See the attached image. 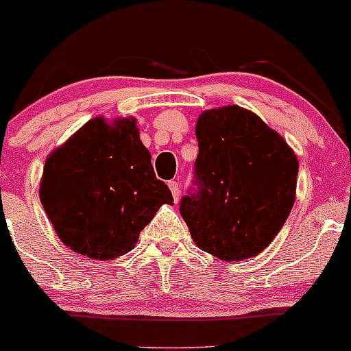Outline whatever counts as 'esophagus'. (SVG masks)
<instances>
[{
    "label": "esophagus",
    "mask_w": 351,
    "mask_h": 351,
    "mask_svg": "<svg viewBox=\"0 0 351 351\" xmlns=\"http://www.w3.org/2000/svg\"><path fill=\"white\" fill-rule=\"evenodd\" d=\"M168 186H169V190H171V195H173V198H175V202H178V198H180V183L173 180V182L168 183Z\"/></svg>",
    "instance_id": "esophagus-1"
}]
</instances>
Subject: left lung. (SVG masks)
<instances>
[{"mask_svg":"<svg viewBox=\"0 0 351 351\" xmlns=\"http://www.w3.org/2000/svg\"><path fill=\"white\" fill-rule=\"evenodd\" d=\"M193 186L180 213L195 243L225 261L256 256L295 203L298 160L252 111L232 105L202 113Z\"/></svg>","mask_w":351,"mask_h":351,"instance_id":"8db88e82","label":"left lung"}]
</instances>
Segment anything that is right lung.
I'll return each mask as SVG.
<instances>
[{
	"instance_id": "right-lung-1",
	"label": "right lung",
	"mask_w": 351,
	"mask_h": 351,
	"mask_svg": "<svg viewBox=\"0 0 351 351\" xmlns=\"http://www.w3.org/2000/svg\"><path fill=\"white\" fill-rule=\"evenodd\" d=\"M40 199L73 252L113 260L134 248L141 230L173 196L156 178L133 118L113 125L93 118L48 156Z\"/></svg>"
}]
</instances>
